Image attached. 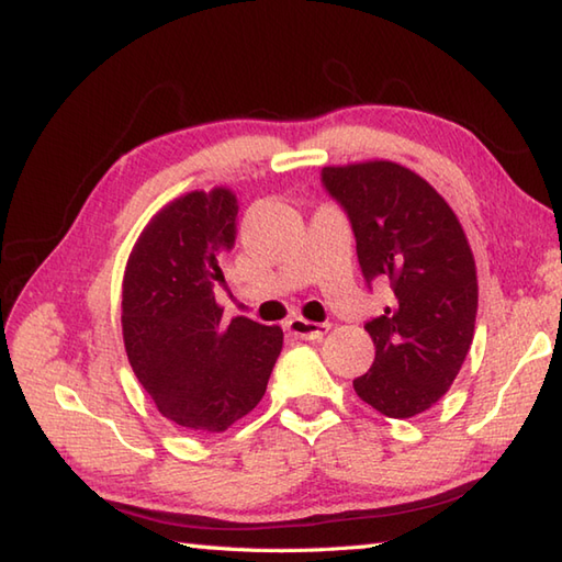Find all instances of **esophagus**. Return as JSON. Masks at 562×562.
Instances as JSON below:
<instances>
[{
  "instance_id": "obj_1",
  "label": "esophagus",
  "mask_w": 562,
  "mask_h": 562,
  "mask_svg": "<svg viewBox=\"0 0 562 562\" xmlns=\"http://www.w3.org/2000/svg\"><path fill=\"white\" fill-rule=\"evenodd\" d=\"M288 330L294 338L321 340L330 330V326L328 324H312V321H304V318H292V321H288Z\"/></svg>"
}]
</instances>
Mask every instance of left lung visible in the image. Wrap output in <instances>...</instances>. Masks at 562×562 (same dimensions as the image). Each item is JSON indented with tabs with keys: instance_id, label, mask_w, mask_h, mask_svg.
Returning a JSON list of instances; mask_svg holds the SVG:
<instances>
[{
	"instance_id": "obj_1",
	"label": "left lung",
	"mask_w": 562,
	"mask_h": 562,
	"mask_svg": "<svg viewBox=\"0 0 562 562\" xmlns=\"http://www.w3.org/2000/svg\"><path fill=\"white\" fill-rule=\"evenodd\" d=\"M326 193L348 214L362 278L393 302L367 321L374 364L352 386L386 417H413L445 396L469 355L479 308L475 262L457 214L425 178L393 161L326 166Z\"/></svg>"
}]
</instances>
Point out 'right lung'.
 Segmentation results:
<instances>
[{"instance_id": "1", "label": "right lung", "mask_w": 562, "mask_h": 562, "mask_svg": "<svg viewBox=\"0 0 562 562\" xmlns=\"http://www.w3.org/2000/svg\"><path fill=\"white\" fill-rule=\"evenodd\" d=\"M236 210L226 188L173 200L142 232L125 270L127 360L159 413L190 432H224L254 411L282 350L280 326L222 321Z\"/></svg>"}]
</instances>
